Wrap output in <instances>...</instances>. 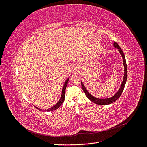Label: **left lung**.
Returning a JSON list of instances; mask_svg holds the SVG:
<instances>
[{
	"mask_svg": "<svg viewBox=\"0 0 147 147\" xmlns=\"http://www.w3.org/2000/svg\"><path fill=\"white\" fill-rule=\"evenodd\" d=\"M113 45L115 47H116L118 49V51H119L120 54L121 55L123 59V64H124V78H123V80L122 82V84L121 85V87H120L119 90H118V91L115 94V95H114L113 97H110V98H108V99H97L96 98V97H93L92 95H91L90 93H89L87 90H86V88H84L83 84L82 83V82H81L82 83V87L83 90L84 91V92L85 93L86 96L88 97V98L90 99L91 101H92L94 103L98 104V105H108V104H110L113 103V102L116 101L119 97H120V96L121 95L122 92L124 90V88L126 84V82L127 80V64H126V59H125V56H124L123 51H122V50L121 49V48L119 47V46L118 45V44L117 43H116L115 42H114Z\"/></svg>",
	"mask_w": 147,
	"mask_h": 147,
	"instance_id": "left-lung-1",
	"label": "left lung"
}]
</instances>
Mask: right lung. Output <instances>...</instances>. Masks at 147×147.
I'll return each mask as SVG.
<instances>
[{
  "label": "right lung",
  "mask_w": 147,
  "mask_h": 147,
  "mask_svg": "<svg viewBox=\"0 0 147 147\" xmlns=\"http://www.w3.org/2000/svg\"><path fill=\"white\" fill-rule=\"evenodd\" d=\"M69 78H68L67 79V80L65 81L64 84V86H63V91H62V95H61V99L59 100V101L57 102V103L55 105L52 107L50 108L49 109H47L46 110V111H53V110H55L56 109H58L59 107L62 105V104L63 103L64 101V99H65V88H66V86H67V84L68 83V82H69ZM38 110H41V109H40L37 107H36Z\"/></svg>",
  "instance_id": "right-lung-1"
}]
</instances>
